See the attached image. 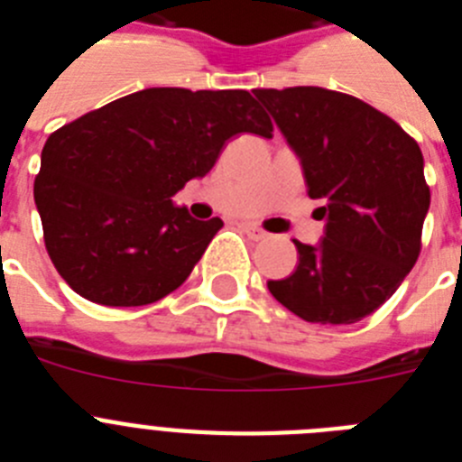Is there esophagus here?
Listing matches in <instances>:
<instances>
[{
  "mask_svg": "<svg viewBox=\"0 0 462 462\" xmlns=\"http://www.w3.org/2000/svg\"><path fill=\"white\" fill-rule=\"evenodd\" d=\"M243 231H245V234H247V236H250L252 240H263V238H268V231H263V228L256 226V224L245 222V224H243Z\"/></svg>",
  "mask_w": 462,
  "mask_h": 462,
  "instance_id": "1",
  "label": "esophagus"
}]
</instances>
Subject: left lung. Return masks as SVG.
Masks as SVG:
<instances>
[{
    "instance_id": "1",
    "label": "left lung",
    "mask_w": 462,
    "mask_h": 462,
    "mask_svg": "<svg viewBox=\"0 0 462 462\" xmlns=\"http://www.w3.org/2000/svg\"><path fill=\"white\" fill-rule=\"evenodd\" d=\"M303 166L326 219L319 245L268 289L312 324H354L383 305L421 252L430 189L419 143L365 101L324 88L254 89Z\"/></svg>"
}]
</instances>
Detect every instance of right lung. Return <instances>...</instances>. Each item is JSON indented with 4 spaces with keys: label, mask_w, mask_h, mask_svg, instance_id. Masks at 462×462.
<instances>
[{
    "label": "right lung",
    "mask_w": 462,
    "mask_h": 462,
    "mask_svg": "<svg viewBox=\"0 0 462 462\" xmlns=\"http://www.w3.org/2000/svg\"><path fill=\"white\" fill-rule=\"evenodd\" d=\"M238 134L273 136L247 89L185 88L126 94L51 134L34 201L62 280L108 308L175 291L224 222H199L171 196L203 178Z\"/></svg>",
    "instance_id": "1"
}]
</instances>
